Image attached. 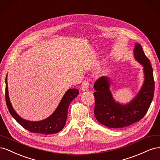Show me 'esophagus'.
Masks as SVG:
<instances>
[{
	"mask_svg": "<svg viewBox=\"0 0 160 160\" xmlns=\"http://www.w3.org/2000/svg\"><path fill=\"white\" fill-rule=\"evenodd\" d=\"M89 81L88 79H85L83 82V83H82L81 85V89L82 91H87L89 89Z\"/></svg>",
	"mask_w": 160,
	"mask_h": 160,
	"instance_id": "obj_1",
	"label": "esophagus"
}]
</instances>
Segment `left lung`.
<instances>
[{"label": "left lung", "mask_w": 160, "mask_h": 160, "mask_svg": "<svg viewBox=\"0 0 160 160\" xmlns=\"http://www.w3.org/2000/svg\"><path fill=\"white\" fill-rule=\"evenodd\" d=\"M134 56L144 67L145 81L138 95L129 104L123 105L113 100L108 77H101L94 83L95 117L109 128H123L139 122L148 112L152 101L155 84L150 61L139 44H135Z\"/></svg>", "instance_id": "8db88e82"}]
</instances>
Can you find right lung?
<instances>
[{
	"instance_id": "1",
	"label": "right lung",
	"mask_w": 160,
	"mask_h": 160,
	"mask_svg": "<svg viewBox=\"0 0 160 160\" xmlns=\"http://www.w3.org/2000/svg\"><path fill=\"white\" fill-rule=\"evenodd\" d=\"M7 79L6 78L5 99L7 108L12 118L22 128L32 133L45 135L57 133L63 129L67 118V111H68L69 105L71 101L79 95L78 89H70L67 91L61 101L59 106L50 117L40 122H29L21 118L12 108L8 98Z\"/></svg>"
}]
</instances>
